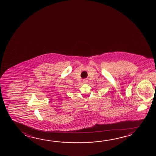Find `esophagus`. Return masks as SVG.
Returning a JSON list of instances; mask_svg holds the SVG:
<instances>
[{"label": "esophagus", "instance_id": "obj_1", "mask_svg": "<svg viewBox=\"0 0 156 156\" xmlns=\"http://www.w3.org/2000/svg\"><path fill=\"white\" fill-rule=\"evenodd\" d=\"M83 82L86 83H87V80L86 79L83 80Z\"/></svg>", "mask_w": 156, "mask_h": 156}]
</instances>
